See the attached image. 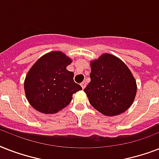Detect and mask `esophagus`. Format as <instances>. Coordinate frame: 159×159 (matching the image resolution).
<instances>
[{
	"instance_id": "esophagus-1",
	"label": "esophagus",
	"mask_w": 159,
	"mask_h": 159,
	"mask_svg": "<svg viewBox=\"0 0 159 159\" xmlns=\"http://www.w3.org/2000/svg\"><path fill=\"white\" fill-rule=\"evenodd\" d=\"M81 86H82V89H84L85 87H86V86H87V82H82V83H81Z\"/></svg>"
}]
</instances>
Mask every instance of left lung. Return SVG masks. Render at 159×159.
<instances>
[{
    "mask_svg": "<svg viewBox=\"0 0 159 159\" xmlns=\"http://www.w3.org/2000/svg\"><path fill=\"white\" fill-rule=\"evenodd\" d=\"M91 82L84 89L90 104L104 116H115L133 104L137 84L125 62L115 55L103 53L91 61Z\"/></svg>",
    "mask_w": 159,
    "mask_h": 159,
    "instance_id": "obj_1",
    "label": "left lung"
}]
</instances>
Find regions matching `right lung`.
Masks as SVG:
<instances>
[{"instance_id": "right-lung-1", "label": "right lung", "mask_w": 159, "mask_h": 159, "mask_svg": "<svg viewBox=\"0 0 159 159\" xmlns=\"http://www.w3.org/2000/svg\"><path fill=\"white\" fill-rule=\"evenodd\" d=\"M72 60L61 51L39 57L26 74L24 88L29 103L43 114H55L69 105L72 95L82 90L67 67Z\"/></svg>"}]
</instances>
